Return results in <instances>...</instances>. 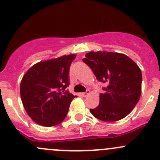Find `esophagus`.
Listing matches in <instances>:
<instances>
[{
  "label": "esophagus",
  "mask_w": 160,
  "mask_h": 160,
  "mask_svg": "<svg viewBox=\"0 0 160 160\" xmlns=\"http://www.w3.org/2000/svg\"><path fill=\"white\" fill-rule=\"evenodd\" d=\"M89 93H90V90H87L86 92H83V93H82L81 94H82V96H83V97H87L88 94H89Z\"/></svg>",
  "instance_id": "1"
}]
</instances>
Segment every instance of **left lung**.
Returning <instances> with one entry per match:
<instances>
[{
	"mask_svg": "<svg viewBox=\"0 0 160 160\" xmlns=\"http://www.w3.org/2000/svg\"><path fill=\"white\" fill-rule=\"evenodd\" d=\"M83 62L91 69L97 80L107 84L102 88L99 105L90 109L104 122H116L126 117L139 101L142 90L141 70L125 54L90 52Z\"/></svg>",
	"mask_w": 160,
	"mask_h": 160,
	"instance_id": "left-lung-1",
	"label": "left lung"
}]
</instances>
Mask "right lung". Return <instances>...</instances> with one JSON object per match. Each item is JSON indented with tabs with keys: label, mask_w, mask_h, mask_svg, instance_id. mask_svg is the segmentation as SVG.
Returning <instances> with one entry per match:
<instances>
[{
	"label": "right lung",
	"mask_w": 160,
	"mask_h": 160,
	"mask_svg": "<svg viewBox=\"0 0 160 160\" xmlns=\"http://www.w3.org/2000/svg\"><path fill=\"white\" fill-rule=\"evenodd\" d=\"M75 55L40 62L26 72L20 85L22 104L31 118L42 126L59 125L67 117L76 96L66 88Z\"/></svg>",
	"instance_id": "obj_1"
}]
</instances>
